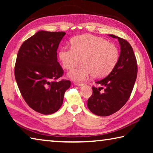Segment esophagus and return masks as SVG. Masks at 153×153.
<instances>
[{
	"mask_svg": "<svg viewBox=\"0 0 153 153\" xmlns=\"http://www.w3.org/2000/svg\"><path fill=\"white\" fill-rule=\"evenodd\" d=\"M74 84L76 85V86H82L83 85H84L83 83H80V82H75Z\"/></svg>",
	"mask_w": 153,
	"mask_h": 153,
	"instance_id": "esophagus-1",
	"label": "esophagus"
}]
</instances>
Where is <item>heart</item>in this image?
I'll return each instance as SVG.
<instances>
[{
    "label": "heart",
    "mask_w": 153,
    "mask_h": 153,
    "mask_svg": "<svg viewBox=\"0 0 153 153\" xmlns=\"http://www.w3.org/2000/svg\"><path fill=\"white\" fill-rule=\"evenodd\" d=\"M71 48H61L59 57L62 65L66 69H71L79 64L68 74L74 81L82 82L90 75L94 78L107 76L117 65L120 51L117 46L107 40L91 34L76 36L71 41Z\"/></svg>",
    "instance_id": "1"
}]
</instances>
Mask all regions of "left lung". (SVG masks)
Here are the masks:
<instances>
[{"label": "left lung", "mask_w": 153, "mask_h": 153, "mask_svg": "<svg viewBox=\"0 0 153 153\" xmlns=\"http://www.w3.org/2000/svg\"><path fill=\"white\" fill-rule=\"evenodd\" d=\"M120 42L121 52L117 65L108 76L96 82L101 87L92 86V94L88 107L98 116H108L117 112L128 101L135 84L138 66L136 56L129 43L113 34Z\"/></svg>", "instance_id": "1"}]
</instances>
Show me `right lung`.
I'll use <instances>...</instances> for the list:
<instances>
[{
	"label": "right lung",
	"instance_id": "right-lung-1",
	"mask_svg": "<svg viewBox=\"0 0 153 153\" xmlns=\"http://www.w3.org/2000/svg\"><path fill=\"white\" fill-rule=\"evenodd\" d=\"M65 35L63 32L39 31L22 44L17 53L15 77L18 88L29 107L44 115L60 108L71 86L69 80L55 81L63 74L56 51Z\"/></svg>",
	"mask_w": 153,
	"mask_h": 153
}]
</instances>
